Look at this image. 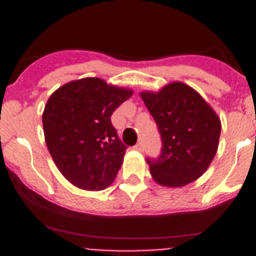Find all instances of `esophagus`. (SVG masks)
Here are the masks:
<instances>
[{
    "label": "esophagus",
    "mask_w": 256,
    "mask_h": 256,
    "mask_svg": "<svg viewBox=\"0 0 256 256\" xmlns=\"http://www.w3.org/2000/svg\"><path fill=\"white\" fill-rule=\"evenodd\" d=\"M134 150L136 151H140V152H142V151H144V144H142V142H138V144H137L134 146Z\"/></svg>",
    "instance_id": "1"
}]
</instances>
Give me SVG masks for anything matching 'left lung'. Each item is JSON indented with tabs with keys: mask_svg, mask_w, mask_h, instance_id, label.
<instances>
[{
	"mask_svg": "<svg viewBox=\"0 0 256 256\" xmlns=\"http://www.w3.org/2000/svg\"><path fill=\"white\" fill-rule=\"evenodd\" d=\"M141 97L162 137L159 158L146 159L154 180L162 186L183 187L201 177L218 150L222 126L216 112L180 82L158 94L142 92Z\"/></svg>",
	"mask_w": 256,
	"mask_h": 256,
	"instance_id": "1",
	"label": "left lung"
}]
</instances>
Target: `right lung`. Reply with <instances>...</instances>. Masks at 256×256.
<instances>
[{"label":"right lung","mask_w":256,"mask_h":256,"mask_svg":"<svg viewBox=\"0 0 256 256\" xmlns=\"http://www.w3.org/2000/svg\"><path fill=\"white\" fill-rule=\"evenodd\" d=\"M132 96L100 78L73 80L56 90L42 115L44 140L61 174L87 191L106 188L123 164L126 146L112 115Z\"/></svg>","instance_id":"add662e5"}]
</instances>
